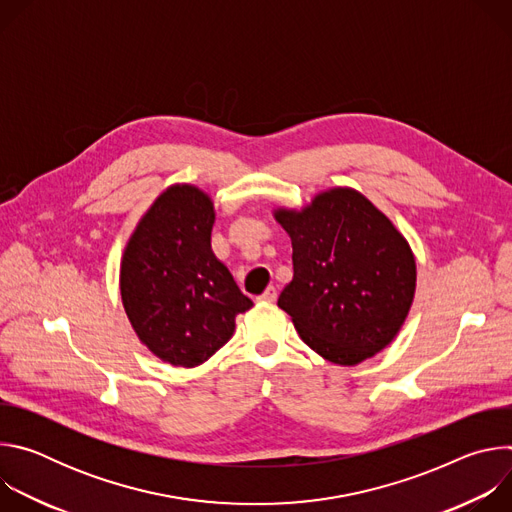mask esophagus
I'll return each instance as SVG.
<instances>
[{
	"label": "esophagus",
	"mask_w": 512,
	"mask_h": 512,
	"mask_svg": "<svg viewBox=\"0 0 512 512\" xmlns=\"http://www.w3.org/2000/svg\"><path fill=\"white\" fill-rule=\"evenodd\" d=\"M259 300H261V302H275V300H277V289H275L273 285H269V287L263 291V294L259 296Z\"/></svg>",
	"instance_id": "34e87169"
}]
</instances>
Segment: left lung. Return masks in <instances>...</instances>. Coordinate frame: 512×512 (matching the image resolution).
Instances as JSON below:
<instances>
[{"label":"left lung","instance_id":"obj_1","mask_svg":"<svg viewBox=\"0 0 512 512\" xmlns=\"http://www.w3.org/2000/svg\"><path fill=\"white\" fill-rule=\"evenodd\" d=\"M294 247V279L277 306L300 338L334 364L381 352L415 294V257L389 218L360 192L332 188L304 210H275Z\"/></svg>","mask_w":512,"mask_h":512}]
</instances>
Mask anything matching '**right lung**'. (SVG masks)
Segmentation results:
<instances>
[{
	"label": "right lung",
	"instance_id": "right-lung-1",
	"mask_svg": "<svg viewBox=\"0 0 512 512\" xmlns=\"http://www.w3.org/2000/svg\"><path fill=\"white\" fill-rule=\"evenodd\" d=\"M212 200L188 184L158 196L133 231L121 261L127 318L158 358L198 367L235 332L253 302L210 249Z\"/></svg>",
	"mask_w": 512,
	"mask_h": 512
}]
</instances>
